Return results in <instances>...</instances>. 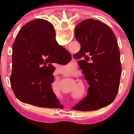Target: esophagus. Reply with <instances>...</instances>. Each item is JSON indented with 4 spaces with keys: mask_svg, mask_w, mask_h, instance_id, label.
I'll return each instance as SVG.
<instances>
[{
    "mask_svg": "<svg viewBox=\"0 0 134 134\" xmlns=\"http://www.w3.org/2000/svg\"><path fill=\"white\" fill-rule=\"evenodd\" d=\"M72 62H74V59L72 58Z\"/></svg>",
    "mask_w": 134,
    "mask_h": 134,
    "instance_id": "obj_1",
    "label": "esophagus"
}]
</instances>
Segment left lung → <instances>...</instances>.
<instances>
[{"label":"left lung","mask_w":134,"mask_h":134,"mask_svg":"<svg viewBox=\"0 0 134 134\" xmlns=\"http://www.w3.org/2000/svg\"><path fill=\"white\" fill-rule=\"evenodd\" d=\"M74 35L80 49L73 57L79 60V66L90 86L85 99L73 109L86 111L106 107L115 99L121 75L115 36L108 25L93 19L79 23Z\"/></svg>","instance_id":"8db88e82"}]
</instances>
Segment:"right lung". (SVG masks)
<instances>
[{
    "instance_id": "1",
    "label": "right lung",
    "mask_w": 134,
    "mask_h": 134,
    "mask_svg": "<svg viewBox=\"0 0 134 134\" xmlns=\"http://www.w3.org/2000/svg\"><path fill=\"white\" fill-rule=\"evenodd\" d=\"M55 30L49 21L38 19L25 25L13 46L10 82L21 102L47 108H60L51 84L53 63L69 62L72 55L55 41Z\"/></svg>"
}]
</instances>
